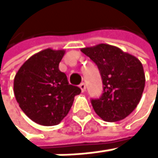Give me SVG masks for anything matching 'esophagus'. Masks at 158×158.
<instances>
[{
  "mask_svg": "<svg viewBox=\"0 0 158 158\" xmlns=\"http://www.w3.org/2000/svg\"><path fill=\"white\" fill-rule=\"evenodd\" d=\"M80 88H81V90L82 91V92H84L85 89H86V85H85V83H84V82L81 83V84H80Z\"/></svg>",
  "mask_w": 158,
  "mask_h": 158,
  "instance_id": "obj_1",
  "label": "esophagus"
}]
</instances>
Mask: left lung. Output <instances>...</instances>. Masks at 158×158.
I'll return each instance as SVG.
<instances>
[{
    "mask_svg": "<svg viewBox=\"0 0 158 158\" xmlns=\"http://www.w3.org/2000/svg\"><path fill=\"white\" fill-rule=\"evenodd\" d=\"M81 51L98 65L102 78V96L91 100L95 112L108 122L124 119L136 108L142 97L145 87L142 63L131 54L106 44Z\"/></svg>",
    "mask_w": 158,
    "mask_h": 158,
    "instance_id": "1",
    "label": "left lung"
}]
</instances>
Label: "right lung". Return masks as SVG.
<instances>
[{"label":"right lung","instance_id":"obj_1","mask_svg":"<svg viewBox=\"0 0 158 158\" xmlns=\"http://www.w3.org/2000/svg\"><path fill=\"white\" fill-rule=\"evenodd\" d=\"M65 50L47 48L30 57L14 77V94L20 108L34 122L59 124L69 113L81 90L68 83L59 69Z\"/></svg>","mask_w":158,"mask_h":158}]
</instances>
